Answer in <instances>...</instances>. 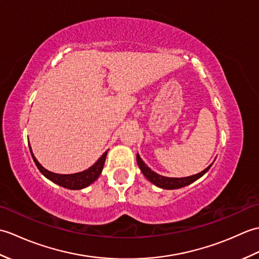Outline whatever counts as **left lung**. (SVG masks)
I'll return each mask as SVG.
<instances>
[{"label":"left lung","instance_id":"obj_1","mask_svg":"<svg viewBox=\"0 0 259 259\" xmlns=\"http://www.w3.org/2000/svg\"><path fill=\"white\" fill-rule=\"evenodd\" d=\"M137 162H138V166L141 170V172L144 174L145 177L152 183L157 187H160L162 189H178L181 188V187H186L190 184L194 183L197 179H199L200 177H202L209 169H210V166H208L203 171L197 174V175H192L189 176V177H184V178H169V177H164V176L158 175L157 172L152 171V170L147 166V164L142 161V159L140 158V156L137 153Z\"/></svg>","mask_w":259,"mask_h":259}]
</instances>
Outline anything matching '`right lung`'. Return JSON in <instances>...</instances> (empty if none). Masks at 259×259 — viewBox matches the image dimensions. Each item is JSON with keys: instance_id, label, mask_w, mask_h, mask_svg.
I'll use <instances>...</instances> for the list:
<instances>
[{"instance_id": "obj_1", "label": "right lung", "mask_w": 259, "mask_h": 259, "mask_svg": "<svg viewBox=\"0 0 259 259\" xmlns=\"http://www.w3.org/2000/svg\"><path fill=\"white\" fill-rule=\"evenodd\" d=\"M30 150H31V146ZM108 151H106L103 155L98 159L97 162L91 166L89 169L84 170V171L81 172H76V174H71V175H61V174H56L52 171H49L45 167H42L40 162L36 160V158L33 155V152L31 150V155L33 160H34L37 169L40 170L41 174L47 177L49 180L53 181L54 184H57L61 187H64L67 189H72V190H78V189H83L85 187L91 185L92 183L99 178L100 176L103 166H104V161H106V157H107Z\"/></svg>"}]
</instances>
